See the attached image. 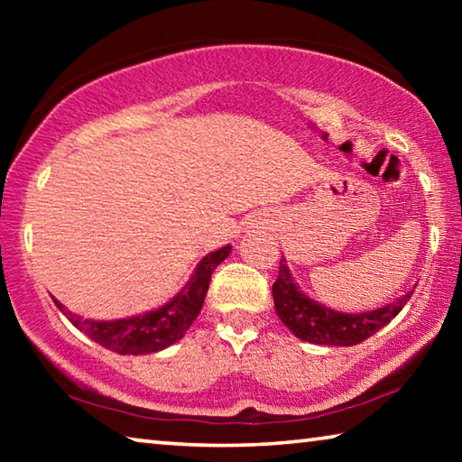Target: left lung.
I'll return each mask as SVG.
<instances>
[{"label":"left lung","mask_w":462,"mask_h":462,"mask_svg":"<svg viewBox=\"0 0 462 462\" xmlns=\"http://www.w3.org/2000/svg\"><path fill=\"white\" fill-rule=\"evenodd\" d=\"M413 291L402 295L400 300L387 306L363 314H342L332 308H326L301 291L289 273L285 259L279 263V277L273 283V300H275L277 316L297 338L326 346H353L369 338L383 326H387Z\"/></svg>","instance_id":"left-lung-1"}]
</instances>
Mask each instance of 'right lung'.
Returning <instances> with one entry per match:
<instances>
[{"label":"right lung","instance_id":"add662e5","mask_svg":"<svg viewBox=\"0 0 462 462\" xmlns=\"http://www.w3.org/2000/svg\"><path fill=\"white\" fill-rule=\"evenodd\" d=\"M232 246H222L216 253H209L199 261L198 269L187 281V285L179 291L173 300L159 310L146 311L143 316H132L122 319H89L65 311V306L57 303V308L69 318L77 330L88 334L91 340H96L101 346L118 355H151L171 346L177 340H181L185 332L189 330L193 319L199 316L203 300H206L209 279L214 269L222 261L228 259Z\"/></svg>","mask_w":462,"mask_h":462}]
</instances>
